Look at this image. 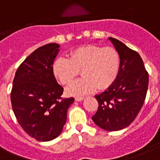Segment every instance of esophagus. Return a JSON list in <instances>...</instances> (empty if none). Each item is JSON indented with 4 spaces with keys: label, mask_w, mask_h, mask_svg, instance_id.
I'll use <instances>...</instances> for the list:
<instances>
[{
    "label": "esophagus",
    "mask_w": 160,
    "mask_h": 160,
    "mask_svg": "<svg viewBox=\"0 0 160 160\" xmlns=\"http://www.w3.org/2000/svg\"><path fill=\"white\" fill-rule=\"evenodd\" d=\"M84 97H75V101H77V102H80V101H82Z\"/></svg>",
    "instance_id": "1"
}]
</instances>
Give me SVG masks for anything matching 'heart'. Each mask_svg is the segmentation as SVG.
Masks as SVG:
<instances>
[{
	"label": "heart",
	"instance_id": "heart-1",
	"mask_svg": "<svg viewBox=\"0 0 160 160\" xmlns=\"http://www.w3.org/2000/svg\"><path fill=\"white\" fill-rule=\"evenodd\" d=\"M120 58L113 47L88 45L71 51L70 58L58 57L52 70L62 85H67L82 72L83 77L68 85L66 93L71 96H81L99 89L110 87L118 77Z\"/></svg>",
	"mask_w": 160,
	"mask_h": 160
}]
</instances>
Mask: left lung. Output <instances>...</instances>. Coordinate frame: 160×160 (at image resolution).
<instances>
[{"label":"left lung","instance_id":"1","mask_svg":"<svg viewBox=\"0 0 160 160\" xmlns=\"http://www.w3.org/2000/svg\"><path fill=\"white\" fill-rule=\"evenodd\" d=\"M120 58L114 84L95 95L99 106L92 120L101 129L117 131L129 126L140 111L146 97L149 74L140 55L117 39L109 37Z\"/></svg>","mask_w":160,"mask_h":160}]
</instances>
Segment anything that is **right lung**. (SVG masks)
I'll list each match as a JSON object with an SVG mask.
<instances>
[{
    "mask_svg": "<svg viewBox=\"0 0 160 160\" xmlns=\"http://www.w3.org/2000/svg\"><path fill=\"white\" fill-rule=\"evenodd\" d=\"M60 46L39 47L21 63L11 93L12 109L26 134L38 141H50L62 132L69 107L75 99H63V87L52 70Z\"/></svg>",
    "mask_w": 160,
    "mask_h": 160,
    "instance_id": "right-lung-1",
    "label": "right lung"
}]
</instances>
